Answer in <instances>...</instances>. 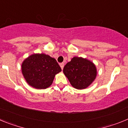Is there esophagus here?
<instances>
[{
  "label": "esophagus",
  "instance_id": "34e87169",
  "mask_svg": "<svg viewBox=\"0 0 128 128\" xmlns=\"http://www.w3.org/2000/svg\"><path fill=\"white\" fill-rule=\"evenodd\" d=\"M60 65L61 68H62V69L63 70V67H64V63H60Z\"/></svg>",
  "mask_w": 128,
  "mask_h": 128
}]
</instances>
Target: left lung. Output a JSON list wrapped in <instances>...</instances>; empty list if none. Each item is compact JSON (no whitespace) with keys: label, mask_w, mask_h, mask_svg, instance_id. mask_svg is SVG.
<instances>
[{"label":"left lung","mask_w":128,"mask_h":128,"mask_svg":"<svg viewBox=\"0 0 128 128\" xmlns=\"http://www.w3.org/2000/svg\"><path fill=\"white\" fill-rule=\"evenodd\" d=\"M63 73L72 86L77 89H84L95 80L97 70L95 65L90 61L74 57L64 66Z\"/></svg>","instance_id":"8db88e82"}]
</instances>
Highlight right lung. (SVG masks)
Masks as SVG:
<instances>
[{
	"label": "right lung",
	"instance_id": "obj_1",
	"mask_svg": "<svg viewBox=\"0 0 128 128\" xmlns=\"http://www.w3.org/2000/svg\"><path fill=\"white\" fill-rule=\"evenodd\" d=\"M62 68L56 60L45 54H34L24 61L22 71L28 84L37 89H45L52 83Z\"/></svg>",
	"mask_w": 128,
	"mask_h": 128
}]
</instances>
